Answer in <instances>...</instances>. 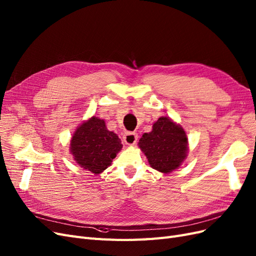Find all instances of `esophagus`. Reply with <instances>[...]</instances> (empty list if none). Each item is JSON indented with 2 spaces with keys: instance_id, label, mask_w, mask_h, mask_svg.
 I'll return each mask as SVG.
<instances>
[{
  "instance_id": "1",
  "label": "esophagus",
  "mask_w": 256,
  "mask_h": 256,
  "mask_svg": "<svg viewBox=\"0 0 256 256\" xmlns=\"http://www.w3.org/2000/svg\"><path fill=\"white\" fill-rule=\"evenodd\" d=\"M138 141V134L134 132H126L124 134V142L127 145H134Z\"/></svg>"
}]
</instances>
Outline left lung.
<instances>
[{"label": "left lung", "instance_id": "obj_1", "mask_svg": "<svg viewBox=\"0 0 256 256\" xmlns=\"http://www.w3.org/2000/svg\"><path fill=\"white\" fill-rule=\"evenodd\" d=\"M138 147L152 168L168 174L180 168L187 157L188 138L180 125L162 116L154 122L150 132L142 136Z\"/></svg>", "mask_w": 256, "mask_h": 256}]
</instances>
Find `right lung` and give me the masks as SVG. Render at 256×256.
<instances>
[{"instance_id":"right-lung-1","label":"right lung","mask_w":256,"mask_h":256,"mask_svg":"<svg viewBox=\"0 0 256 256\" xmlns=\"http://www.w3.org/2000/svg\"><path fill=\"white\" fill-rule=\"evenodd\" d=\"M122 147L120 138L108 130L104 120L96 116L76 128L70 141L74 161L94 174H100L111 166Z\"/></svg>"}]
</instances>
